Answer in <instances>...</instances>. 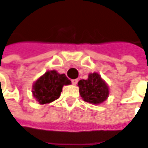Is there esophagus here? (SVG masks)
<instances>
[{"label":"esophagus","mask_w":148,"mask_h":148,"mask_svg":"<svg viewBox=\"0 0 148 148\" xmlns=\"http://www.w3.org/2000/svg\"><path fill=\"white\" fill-rule=\"evenodd\" d=\"M71 81H72V84L73 85H77V83H78L79 80H78V79H72Z\"/></svg>","instance_id":"34e87169"}]
</instances>
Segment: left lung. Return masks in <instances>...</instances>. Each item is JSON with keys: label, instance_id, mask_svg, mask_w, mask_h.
I'll return each mask as SVG.
<instances>
[{"label": "left lung", "instance_id": "1", "mask_svg": "<svg viewBox=\"0 0 148 148\" xmlns=\"http://www.w3.org/2000/svg\"><path fill=\"white\" fill-rule=\"evenodd\" d=\"M78 86L81 97L90 103L99 104L108 97V87L97 73L90 74L87 79L79 80Z\"/></svg>", "mask_w": 148, "mask_h": 148}]
</instances>
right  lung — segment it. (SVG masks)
I'll return each instance as SVG.
<instances>
[{
    "mask_svg": "<svg viewBox=\"0 0 148 148\" xmlns=\"http://www.w3.org/2000/svg\"><path fill=\"white\" fill-rule=\"evenodd\" d=\"M70 84L71 81L65 74L51 70L47 72L34 83L32 91L34 97L40 104H47L58 99L62 86Z\"/></svg>",
    "mask_w": 148,
    "mask_h": 148,
    "instance_id": "right-lung-1",
    "label": "right lung"
}]
</instances>
